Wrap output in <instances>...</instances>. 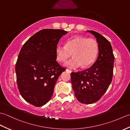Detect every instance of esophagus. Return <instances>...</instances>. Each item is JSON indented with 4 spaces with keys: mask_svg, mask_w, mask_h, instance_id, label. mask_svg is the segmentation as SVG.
<instances>
[{
    "mask_svg": "<svg viewBox=\"0 0 130 130\" xmlns=\"http://www.w3.org/2000/svg\"><path fill=\"white\" fill-rule=\"evenodd\" d=\"M66 71H67V72H68V73H71V72H72V71H71V70H69V69H66Z\"/></svg>",
    "mask_w": 130,
    "mask_h": 130,
    "instance_id": "esophagus-1",
    "label": "esophagus"
}]
</instances>
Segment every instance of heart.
Returning a JSON list of instances; mask_svg holds the SVG:
<instances>
[{
	"label": "heart",
	"mask_w": 130,
	"mask_h": 130,
	"mask_svg": "<svg viewBox=\"0 0 130 130\" xmlns=\"http://www.w3.org/2000/svg\"><path fill=\"white\" fill-rule=\"evenodd\" d=\"M98 43L93 38L76 36L66 41L65 46L58 45L55 49L56 59L64 62L71 56L74 57L65 63L71 69L87 68L94 61L98 53Z\"/></svg>",
	"instance_id": "b5f03b06"
}]
</instances>
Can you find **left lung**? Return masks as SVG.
<instances>
[{"label": "left lung", "instance_id": "obj_1", "mask_svg": "<svg viewBox=\"0 0 130 130\" xmlns=\"http://www.w3.org/2000/svg\"><path fill=\"white\" fill-rule=\"evenodd\" d=\"M96 38L98 55L88 69L71 73V82L76 98L84 104H92L99 100L112 82L115 57L111 43L99 33L87 31Z\"/></svg>", "mask_w": 130, "mask_h": 130}]
</instances>
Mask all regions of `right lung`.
I'll list each match as a JSON object with an SVG mask.
<instances>
[{"instance_id": "right-lung-1", "label": "right lung", "mask_w": 130, "mask_h": 130, "mask_svg": "<svg viewBox=\"0 0 130 130\" xmlns=\"http://www.w3.org/2000/svg\"><path fill=\"white\" fill-rule=\"evenodd\" d=\"M68 34L62 29L41 30L24 44L15 65L17 83L23 99L36 107L50 100L57 80L65 69L56 61L55 49Z\"/></svg>"}]
</instances>
